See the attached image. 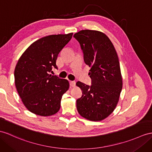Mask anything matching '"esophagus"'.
Segmentation results:
<instances>
[{
  "label": "esophagus",
  "mask_w": 152,
  "mask_h": 152,
  "mask_svg": "<svg viewBox=\"0 0 152 152\" xmlns=\"http://www.w3.org/2000/svg\"><path fill=\"white\" fill-rule=\"evenodd\" d=\"M75 81H72V80H69V85L72 87H74L75 86Z\"/></svg>",
  "instance_id": "1"
}]
</instances>
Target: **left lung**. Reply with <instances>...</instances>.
I'll list each match as a JSON object with an SVG mask.
<instances>
[{"label":"left lung","mask_w":152,"mask_h":152,"mask_svg":"<svg viewBox=\"0 0 152 152\" xmlns=\"http://www.w3.org/2000/svg\"><path fill=\"white\" fill-rule=\"evenodd\" d=\"M73 37L80 44L85 63L91 67V86L76 83L83 91L77 100V111L88 120L102 121L115 108L123 88L119 58L112 42L101 31L85 29Z\"/></svg>","instance_id":"8db88e82"}]
</instances>
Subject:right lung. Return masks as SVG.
<instances>
[{
  "instance_id": "obj_1",
  "label": "right lung",
  "mask_w": 152,
  "mask_h": 152,
  "mask_svg": "<svg viewBox=\"0 0 152 152\" xmlns=\"http://www.w3.org/2000/svg\"><path fill=\"white\" fill-rule=\"evenodd\" d=\"M73 33L44 37L29 46L18 59L15 69V83L24 105L29 112L50 116L58 112L62 96L69 89L68 80L50 74L57 69L58 53Z\"/></svg>"
}]
</instances>
